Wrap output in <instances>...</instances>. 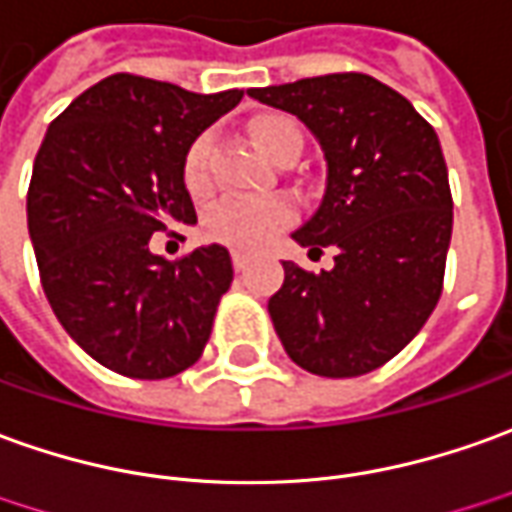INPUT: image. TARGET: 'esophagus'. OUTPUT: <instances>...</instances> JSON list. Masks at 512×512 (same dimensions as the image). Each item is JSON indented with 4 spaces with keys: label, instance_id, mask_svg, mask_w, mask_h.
<instances>
[{
    "label": "esophagus",
    "instance_id": "1",
    "mask_svg": "<svg viewBox=\"0 0 512 512\" xmlns=\"http://www.w3.org/2000/svg\"><path fill=\"white\" fill-rule=\"evenodd\" d=\"M231 262H234V270H245L250 264V256L248 253H242V250H234V253H231Z\"/></svg>",
    "mask_w": 512,
    "mask_h": 512
}]
</instances>
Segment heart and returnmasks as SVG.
Wrapping results in <instances>:
<instances>
[{
	"label": "heart",
	"mask_w": 512,
	"mask_h": 512,
	"mask_svg": "<svg viewBox=\"0 0 512 512\" xmlns=\"http://www.w3.org/2000/svg\"><path fill=\"white\" fill-rule=\"evenodd\" d=\"M253 142L270 161H276L281 150L287 144H301V133L295 128V122L287 116H267L253 125ZM183 186L192 195H206L211 186V136L203 133L195 142L189 144V150L183 155ZM295 211L292 203L281 197L270 200H242V197H222L214 200L209 209L203 211V234L231 245V248H262L264 242H270L273 236L290 225Z\"/></svg>",
	"instance_id": "obj_1"
}]
</instances>
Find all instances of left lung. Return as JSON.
<instances>
[{"instance_id": "obj_1", "label": "left lung", "mask_w": 512, "mask_h": 512, "mask_svg": "<svg viewBox=\"0 0 512 512\" xmlns=\"http://www.w3.org/2000/svg\"><path fill=\"white\" fill-rule=\"evenodd\" d=\"M298 116L326 158V192L292 234L334 248V267L284 262L267 301L284 351L309 373L348 379L382 368L438 306L451 242V192L438 133L407 97L359 72L248 88Z\"/></svg>"}]
</instances>
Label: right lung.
Returning a JSON list of instances; mask_svg holds the SVG:
<instances>
[{
  "mask_svg": "<svg viewBox=\"0 0 512 512\" xmlns=\"http://www.w3.org/2000/svg\"><path fill=\"white\" fill-rule=\"evenodd\" d=\"M242 94L111 74L72 100L35 155L27 228L47 301L74 343L114 373L169 379L209 343L234 281L228 250L200 245L167 262L150 236L197 222L183 155Z\"/></svg>",
  "mask_w": 512,
  "mask_h": 512,
  "instance_id": "1",
  "label": "right lung"
}]
</instances>
